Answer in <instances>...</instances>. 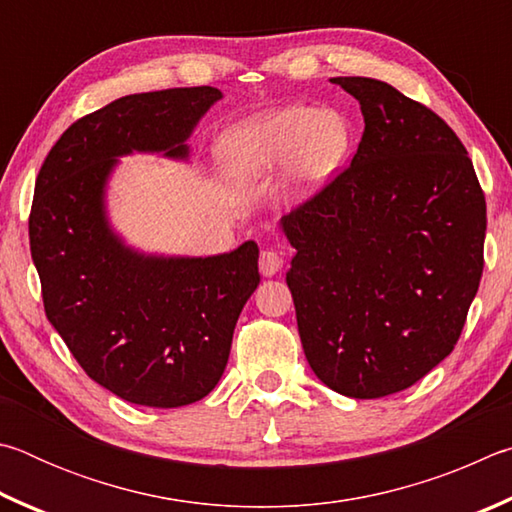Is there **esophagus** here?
<instances>
[{
	"instance_id": "esophagus-1",
	"label": "esophagus",
	"mask_w": 512,
	"mask_h": 512,
	"mask_svg": "<svg viewBox=\"0 0 512 512\" xmlns=\"http://www.w3.org/2000/svg\"><path fill=\"white\" fill-rule=\"evenodd\" d=\"M258 265H261L263 276H274L283 267V256L276 249H263Z\"/></svg>"
}]
</instances>
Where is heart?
Returning <instances> with one entry per match:
<instances>
[{"mask_svg":"<svg viewBox=\"0 0 512 512\" xmlns=\"http://www.w3.org/2000/svg\"><path fill=\"white\" fill-rule=\"evenodd\" d=\"M351 132L335 112L285 107L256 116L222 134L220 159L227 173L245 179L281 164L294 150V173L301 182H319L342 164Z\"/></svg>","mask_w":512,"mask_h":512,"instance_id":"heart-1","label":"heart"}]
</instances>
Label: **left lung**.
I'll list each match as a JSON object with an SVG mask.
<instances>
[{"instance_id":"left-lung-1","label":"left lung","mask_w":512,"mask_h":512,"mask_svg":"<svg viewBox=\"0 0 512 512\" xmlns=\"http://www.w3.org/2000/svg\"><path fill=\"white\" fill-rule=\"evenodd\" d=\"M333 83L364 132L342 173L283 215L285 281L317 378L348 398L405 391L454 351L483 274L486 195L441 116L375 78Z\"/></svg>"}]
</instances>
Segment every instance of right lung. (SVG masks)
<instances>
[{
	"label": "right lung",
	"mask_w": 512,
	"mask_h": 512,
	"mask_svg": "<svg viewBox=\"0 0 512 512\" xmlns=\"http://www.w3.org/2000/svg\"><path fill=\"white\" fill-rule=\"evenodd\" d=\"M218 98L209 85L116 98L71 123L35 179L29 240L47 319L89 378L134 405L170 409L209 396L261 283L254 240L231 254L157 258L125 247L105 220L116 157L184 159V141Z\"/></svg>",
	"instance_id": "right-lung-1"
}]
</instances>
